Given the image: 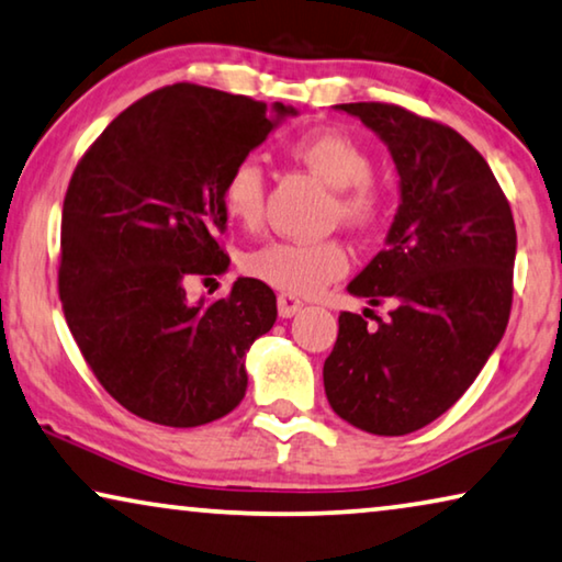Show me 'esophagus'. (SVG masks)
<instances>
[{"label":"esophagus","mask_w":562,"mask_h":562,"mask_svg":"<svg viewBox=\"0 0 562 562\" xmlns=\"http://www.w3.org/2000/svg\"><path fill=\"white\" fill-rule=\"evenodd\" d=\"M278 310H280L282 317H292V315H297L300 310H303V300L290 295V292H282V295L278 297Z\"/></svg>","instance_id":"obj_1"}]
</instances>
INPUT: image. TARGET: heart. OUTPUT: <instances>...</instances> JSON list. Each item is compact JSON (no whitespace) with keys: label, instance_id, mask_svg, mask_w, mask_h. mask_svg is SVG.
Returning <instances> with one entry per match:
<instances>
[{"label":"heart","instance_id":"heart-1","mask_svg":"<svg viewBox=\"0 0 562 562\" xmlns=\"http://www.w3.org/2000/svg\"><path fill=\"white\" fill-rule=\"evenodd\" d=\"M290 156L328 181L330 216L346 227L368 229L386 212V194L373 179V158L348 133L335 128L310 131L290 144ZM222 206L234 222L255 227L265 209V171L257 158L232 164L222 181ZM350 267L348 247L340 239L300 241L272 239L245 257V272L290 295H315L340 280Z\"/></svg>","mask_w":562,"mask_h":562}]
</instances>
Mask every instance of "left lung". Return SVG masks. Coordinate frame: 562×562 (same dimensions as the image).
I'll list each match as a JSON object with an SVG mask.
<instances>
[{
    "mask_svg": "<svg viewBox=\"0 0 562 562\" xmlns=\"http://www.w3.org/2000/svg\"><path fill=\"white\" fill-rule=\"evenodd\" d=\"M379 133L401 176L389 247L348 284L375 325L340 313L323 381L333 412L404 437L462 398L505 335L517 232L495 173L464 136L393 103H342Z\"/></svg>",
    "mask_w": 562,
    "mask_h": 562,
    "instance_id": "1",
    "label": "left lung"
}]
</instances>
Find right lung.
Here are the masks:
<instances>
[{
	"label": "right lung",
	"instance_id": "obj_1",
	"mask_svg": "<svg viewBox=\"0 0 562 562\" xmlns=\"http://www.w3.org/2000/svg\"><path fill=\"white\" fill-rule=\"evenodd\" d=\"M290 105L173 82L125 108L67 183L63 313L82 358L123 408L189 429L227 416L247 391L245 356L274 325L270 284L189 303L187 284L229 265L222 181Z\"/></svg>",
	"mask_w": 562,
	"mask_h": 562
}]
</instances>
